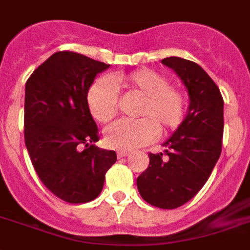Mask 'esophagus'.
Segmentation results:
<instances>
[{
    "mask_svg": "<svg viewBox=\"0 0 250 250\" xmlns=\"http://www.w3.org/2000/svg\"><path fill=\"white\" fill-rule=\"evenodd\" d=\"M128 155H129V152H127V151H118V152H117V156H118L119 158L127 157Z\"/></svg>",
    "mask_w": 250,
    "mask_h": 250,
    "instance_id": "esophagus-1",
    "label": "esophagus"
}]
</instances>
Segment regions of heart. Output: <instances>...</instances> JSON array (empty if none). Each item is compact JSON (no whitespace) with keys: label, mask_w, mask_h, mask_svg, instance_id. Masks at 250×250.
<instances>
[{"label":"heart","mask_w":250,"mask_h":250,"mask_svg":"<svg viewBox=\"0 0 250 250\" xmlns=\"http://www.w3.org/2000/svg\"><path fill=\"white\" fill-rule=\"evenodd\" d=\"M117 89L128 95L140 97L136 121H118L104 132L105 145L119 151H133L146 146L158 134L165 136L182 123L186 110V95L171 85L165 74L141 68L128 74H114L109 79L101 78L86 93V105L99 123L112 121L119 109Z\"/></svg>","instance_id":"1"}]
</instances>
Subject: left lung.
Returning <instances> with one entry per match:
<instances>
[{"instance_id": "obj_1", "label": "left lung", "mask_w": 250, "mask_h": 250, "mask_svg": "<svg viewBox=\"0 0 250 250\" xmlns=\"http://www.w3.org/2000/svg\"><path fill=\"white\" fill-rule=\"evenodd\" d=\"M162 64L181 78L190 105L184 122L164 143L167 157L149 153V166L137 177V188L151 205L176 209L201 190L220 157L224 101L214 80L196 62L171 56Z\"/></svg>"}]
</instances>
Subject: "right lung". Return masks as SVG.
<instances>
[{
    "label": "right lung",
    "instance_id": "1",
    "mask_svg": "<svg viewBox=\"0 0 250 250\" xmlns=\"http://www.w3.org/2000/svg\"><path fill=\"white\" fill-rule=\"evenodd\" d=\"M109 68L73 51H58L35 69L25 86V145L39 179L70 204L94 200L117 161L101 149L98 128L86 105L97 74Z\"/></svg>",
    "mask_w": 250,
    "mask_h": 250
}]
</instances>
